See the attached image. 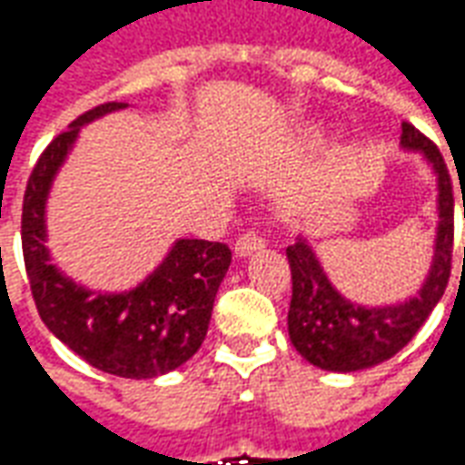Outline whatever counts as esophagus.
Wrapping results in <instances>:
<instances>
[{
	"mask_svg": "<svg viewBox=\"0 0 465 465\" xmlns=\"http://www.w3.org/2000/svg\"><path fill=\"white\" fill-rule=\"evenodd\" d=\"M263 246H266V242L259 233L246 232L239 236V242L233 243V252H236V256H252L253 252H262Z\"/></svg>",
	"mask_w": 465,
	"mask_h": 465,
	"instance_id": "1",
	"label": "esophagus"
}]
</instances>
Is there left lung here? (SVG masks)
Masks as SVG:
<instances>
[{"instance_id": "8db88e82", "label": "left lung", "mask_w": 465, "mask_h": 465, "mask_svg": "<svg viewBox=\"0 0 465 465\" xmlns=\"http://www.w3.org/2000/svg\"><path fill=\"white\" fill-rule=\"evenodd\" d=\"M401 146L423 153L439 183V229L433 243V263L413 299L371 309L353 303L333 289L312 243L303 236L286 249V259L292 266L289 336L293 349L323 371L351 373L396 356L416 336L449 286L453 253V186L449 169L436 143L413 124H401Z\"/></svg>"}]
</instances>
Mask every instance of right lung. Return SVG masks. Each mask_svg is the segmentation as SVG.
I'll return each mask as SVG.
<instances>
[{"label":"right lung","mask_w":465,"mask_h":465,"mask_svg":"<svg viewBox=\"0 0 465 465\" xmlns=\"http://www.w3.org/2000/svg\"><path fill=\"white\" fill-rule=\"evenodd\" d=\"M124 106L106 102L89 109L42 152L22 203V252L36 312L59 341L104 373L153 379L179 369L203 343L232 249L219 242L179 239L136 289L94 293L59 272L45 246L46 196L79 129Z\"/></svg>","instance_id":"right-lung-1"}]
</instances>
